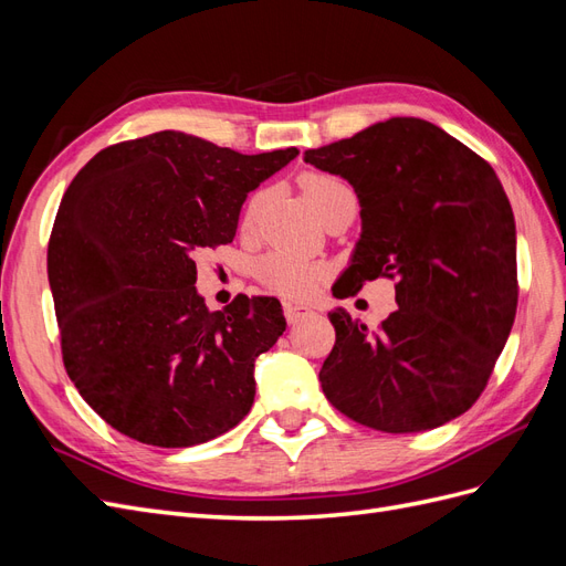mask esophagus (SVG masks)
Returning a JSON list of instances; mask_svg holds the SVG:
<instances>
[{"label":"esophagus","mask_w":566,"mask_h":566,"mask_svg":"<svg viewBox=\"0 0 566 566\" xmlns=\"http://www.w3.org/2000/svg\"><path fill=\"white\" fill-rule=\"evenodd\" d=\"M314 310L310 304H302V302H287L285 304V318L290 325H295L300 321H304L306 316H312Z\"/></svg>","instance_id":"obj_1"}]
</instances>
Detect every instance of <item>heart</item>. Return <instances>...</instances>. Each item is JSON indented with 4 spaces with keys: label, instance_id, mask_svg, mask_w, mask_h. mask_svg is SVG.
I'll use <instances>...</instances> for the list:
<instances>
[{
    "label": "heart",
    "instance_id": "b5f03b06",
    "mask_svg": "<svg viewBox=\"0 0 566 566\" xmlns=\"http://www.w3.org/2000/svg\"><path fill=\"white\" fill-rule=\"evenodd\" d=\"M300 186L304 191L306 202L312 205V210L318 212L323 208L325 200H331L333 196L342 193V191H349V186L331 175H316L310 172L300 179ZM256 205H260V196H254L248 208H245V224L254 219L256 212ZM256 273H260V279L271 287L276 290L281 295L287 297H310L312 293H316V287L321 285L323 276H325V269L316 266V264H306L295 260V256L283 254V252H271L266 256H262L260 264H256Z\"/></svg>",
    "mask_w": 566,
    "mask_h": 566
}]
</instances>
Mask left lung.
Returning a JSON list of instances; mask_svg holds the SVG:
<instances>
[{"instance_id":"left-lung-1","label":"left lung","mask_w":566,"mask_h":566,"mask_svg":"<svg viewBox=\"0 0 566 566\" xmlns=\"http://www.w3.org/2000/svg\"><path fill=\"white\" fill-rule=\"evenodd\" d=\"M352 184L361 235L339 297L397 281L375 331L342 306L318 373L347 418L389 434L434 430L479 399L517 312L515 214L493 167L420 117H389L304 153Z\"/></svg>"}]
</instances>
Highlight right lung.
Listing matches in <instances>:
<instances>
[{"mask_svg": "<svg viewBox=\"0 0 566 566\" xmlns=\"http://www.w3.org/2000/svg\"><path fill=\"white\" fill-rule=\"evenodd\" d=\"M297 156L165 129L96 153L67 186L46 254L63 364L117 432L186 449L248 416L283 306L238 295L210 312L193 252L231 243L248 193Z\"/></svg>", "mask_w": 566, "mask_h": 566, "instance_id": "right-lung-1", "label": "right lung"}]
</instances>
